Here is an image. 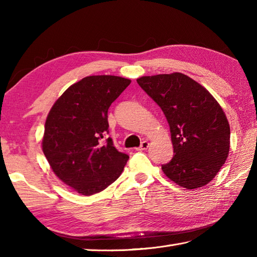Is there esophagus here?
<instances>
[{
	"label": "esophagus",
	"mask_w": 257,
	"mask_h": 257,
	"mask_svg": "<svg viewBox=\"0 0 257 257\" xmlns=\"http://www.w3.org/2000/svg\"><path fill=\"white\" fill-rule=\"evenodd\" d=\"M148 147H149V143H148V141H143V143H141V145H140V147H139V148L137 149L138 151H143V150H147V149H148Z\"/></svg>",
	"instance_id": "esophagus-1"
}]
</instances>
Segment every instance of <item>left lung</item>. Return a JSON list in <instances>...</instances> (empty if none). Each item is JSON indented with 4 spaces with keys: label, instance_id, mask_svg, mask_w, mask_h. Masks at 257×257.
Masks as SVG:
<instances>
[{
    "label": "left lung",
    "instance_id": "left-lung-1",
    "mask_svg": "<svg viewBox=\"0 0 257 257\" xmlns=\"http://www.w3.org/2000/svg\"><path fill=\"white\" fill-rule=\"evenodd\" d=\"M137 83L165 113L173 158L163 173L185 189L213 180L230 151V124L220 103L203 86L181 73L143 76Z\"/></svg>",
    "mask_w": 257,
    "mask_h": 257
}]
</instances>
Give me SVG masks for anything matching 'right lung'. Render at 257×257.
I'll use <instances>...</instances> for the list:
<instances>
[{
  "mask_svg": "<svg viewBox=\"0 0 257 257\" xmlns=\"http://www.w3.org/2000/svg\"><path fill=\"white\" fill-rule=\"evenodd\" d=\"M132 80L87 76L64 91L48 112L42 149L53 172L76 192L91 195L121 174L129 156L108 134V109Z\"/></svg>",
  "mask_w": 257,
  "mask_h": 257,
  "instance_id": "add662e5",
  "label": "right lung"
}]
</instances>
